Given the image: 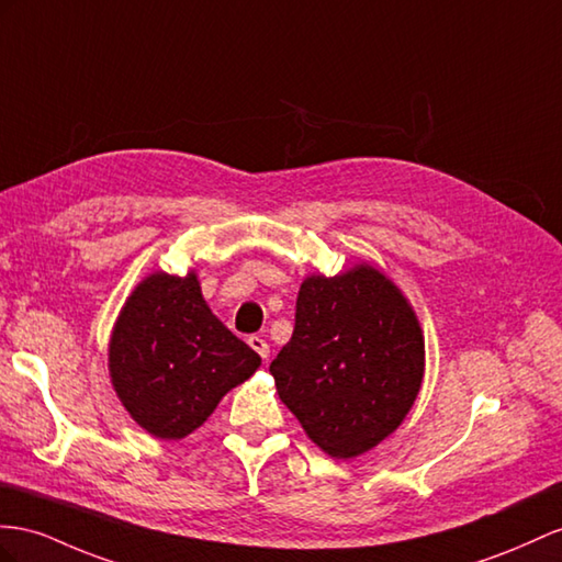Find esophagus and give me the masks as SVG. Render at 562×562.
Masks as SVG:
<instances>
[{
    "mask_svg": "<svg viewBox=\"0 0 562 562\" xmlns=\"http://www.w3.org/2000/svg\"><path fill=\"white\" fill-rule=\"evenodd\" d=\"M247 341H249V347H251V349H254L258 356L263 358V361H268V356H270V347H268V341H266L263 337L251 335Z\"/></svg>",
    "mask_w": 562,
    "mask_h": 562,
    "instance_id": "1",
    "label": "esophagus"
}]
</instances>
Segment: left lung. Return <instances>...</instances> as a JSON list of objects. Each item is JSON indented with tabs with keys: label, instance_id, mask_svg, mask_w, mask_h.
<instances>
[{
	"label": "left lung",
	"instance_id": "obj_1",
	"mask_svg": "<svg viewBox=\"0 0 562 562\" xmlns=\"http://www.w3.org/2000/svg\"><path fill=\"white\" fill-rule=\"evenodd\" d=\"M282 404L333 458H356L404 423L425 339L398 286L368 263L301 282L292 339L270 363Z\"/></svg>",
	"mask_w": 562,
	"mask_h": 562
}]
</instances>
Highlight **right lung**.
Returning <instances> with one entry per match:
<instances>
[{
    "label": "right lung",
    "mask_w": 562,
    "mask_h": 562,
    "mask_svg": "<svg viewBox=\"0 0 562 562\" xmlns=\"http://www.w3.org/2000/svg\"><path fill=\"white\" fill-rule=\"evenodd\" d=\"M261 356L215 318L192 272L144 278L113 325L109 372L131 418L158 439H182L206 423Z\"/></svg>",
    "instance_id": "obj_1"
}]
</instances>
